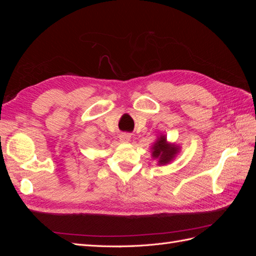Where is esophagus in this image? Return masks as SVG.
Masks as SVG:
<instances>
[{
	"label": "esophagus",
	"instance_id": "esophagus-1",
	"mask_svg": "<svg viewBox=\"0 0 256 256\" xmlns=\"http://www.w3.org/2000/svg\"><path fill=\"white\" fill-rule=\"evenodd\" d=\"M130 138H131L130 134H122L120 136V141L122 143H128L130 141Z\"/></svg>",
	"mask_w": 256,
	"mask_h": 256
}]
</instances>
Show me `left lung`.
<instances>
[{
	"label": "left lung",
	"mask_w": 256,
	"mask_h": 256,
	"mask_svg": "<svg viewBox=\"0 0 256 256\" xmlns=\"http://www.w3.org/2000/svg\"><path fill=\"white\" fill-rule=\"evenodd\" d=\"M152 156L154 159H158L159 166H164L171 162L180 150L178 146L166 142V136H160L158 140L152 146Z\"/></svg>",
	"instance_id": "obj_1"
}]
</instances>
